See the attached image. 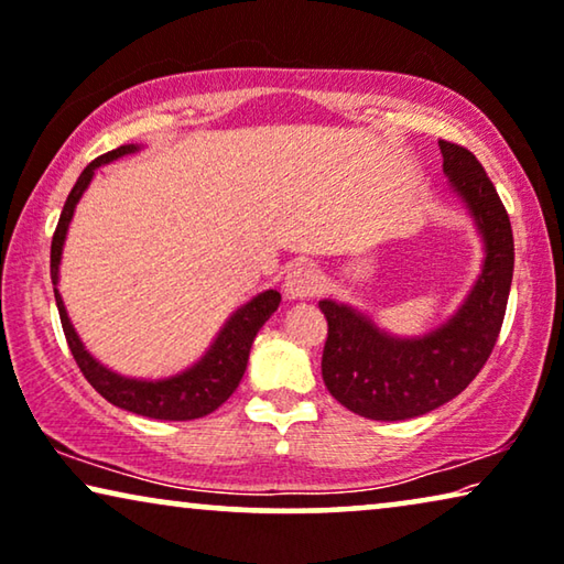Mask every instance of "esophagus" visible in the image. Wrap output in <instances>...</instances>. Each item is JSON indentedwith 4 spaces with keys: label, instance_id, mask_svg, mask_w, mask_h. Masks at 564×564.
Here are the masks:
<instances>
[{
    "label": "esophagus",
    "instance_id": "1",
    "mask_svg": "<svg viewBox=\"0 0 564 564\" xmlns=\"http://www.w3.org/2000/svg\"><path fill=\"white\" fill-rule=\"evenodd\" d=\"M323 282L321 269L300 264L284 276V295L288 300H313L323 290Z\"/></svg>",
    "mask_w": 564,
    "mask_h": 564
}]
</instances>
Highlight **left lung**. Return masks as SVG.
Segmentation results:
<instances>
[{"instance_id": "8db88e82", "label": "left lung", "mask_w": 564, "mask_h": 564, "mask_svg": "<svg viewBox=\"0 0 564 564\" xmlns=\"http://www.w3.org/2000/svg\"><path fill=\"white\" fill-rule=\"evenodd\" d=\"M451 187L484 239L486 259L473 290L451 321L427 336L399 338L336 300H321L328 340L323 381L346 410L397 422L451 402L478 377L499 338L513 276V234L503 203L476 154L440 140Z\"/></svg>"}]
</instances>
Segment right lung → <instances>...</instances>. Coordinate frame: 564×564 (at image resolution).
I'll list each match as a JSON object with an SVG mask.
<instances>
[{"label":"right lung","mask_w":564,"mask_h":564,"mask_svg":"<svg viewBox=\"0 0 564 564\" xmlns=\"http://www.w3.org/2000/svg\"><path fill=\"white\" fill-rule=\"evenodd\" d=\"M137 150H140L137 144H121L117 150L101 154V158H96L91 165L80 173L76 185H73L51 243V280L55 284V305H58L65 340H68V348L73 358H76L78 369L84 371L88 383L99 391L106 402L152 420H198L206 417L210 412H216L218 406L234 394L236 387H239L243 371H247L251 343H254L259 328H262L269 317H272L274 310L280 307L282 295L276 290H267L254 300H249L247 305H241L231 317H228L221 333L216 336L214 346L206 350V356H203L198 364H193L191 369L175 373V377L154 381L129 379L96 361V358L86 350L84 343H80L76 328L70 325V317L65 313L63 297L58 292L63 243L65 234H68L73 210H76L80 195L86 193L88 183L94 181L96 167H101L106 162L117 158H124V154H132Z\"/></svg>","instance_id":"right-lung-1"}]
</instances>
